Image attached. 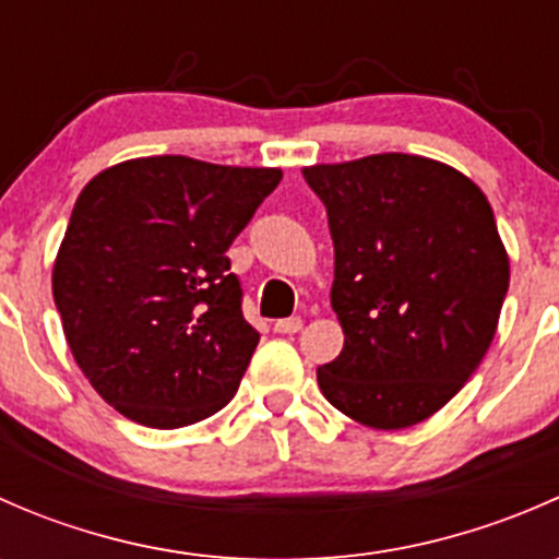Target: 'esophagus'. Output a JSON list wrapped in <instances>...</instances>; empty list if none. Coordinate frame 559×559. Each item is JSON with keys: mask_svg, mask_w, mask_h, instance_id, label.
I'll use <instances>...</instances> for the list:
<instances>
[{"mask_svg": "<svg viewBox=\"0 0 559 559\" xmlns=\"http://www.w3.org/2000/svg\"><path fill=\"white\" fill-rule=\"evenodd\" d=\"M273 330L281 332V335H292V332L302 330V319H300V316H292V319H281V321H275Z\"/></svg>", "mask_w": 559, "mask_h": 559, "instance_id": "34e87169", "label": "esophagus"}]
</instances>
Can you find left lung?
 Here are the masks:
<instances>
[{"label": "left lung", "instance_id": "8db88e82", "mask_svg": "<svg viewBox=\"0 0 559 559\" xmlns=\"http://www.w3.org/2000/svg\"><path fill=\"white\" fill-rule=\"evenodd\" d=\"M326 207L343 352L316 370L341 414L373 430L430 419L476 373L509 292L484 191L416 154L302 167Z\"/></svg>", "mask_w": 559, "mask_h": 559}]
</instances>
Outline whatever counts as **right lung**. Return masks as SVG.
<instances>
[{
    "label": "right lung",
    "mask_w": 559,
    "mask_h": 559,
    "mask_svg": "<svg viewBox=\"0 0 559 559\" xmlns=\"http://www.w3.org/2000/svg\"><path fill=\"white\" fill-rule=\"evenodd\" d=\"M281 178L140 156L83 186L50 284L78 368L118 414L175 430L235 397L259 332L227 248Z\"/></svg>",
    "instance_id": "right-lung-1"
}]
</instances>
